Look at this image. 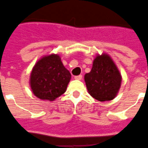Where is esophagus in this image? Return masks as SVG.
<instances>
[{
  "instance_id": "34e87169",
  "label": "esophagus",
  "mask_w": 148,
  "mask_h": 148,
  "mask_svg": "<svg viewBox=\"0 0 148 148\" xmlns=\"http://www.w3.org/2000/svg\"><path fill=\"white\" fill-rule=\"evenodd\" d=\"M74 78H75V79H77V80H81L82 78H83V76H82V75H76V76H75Z\"/></svg>"
}]
</instances>
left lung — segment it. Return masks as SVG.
<instances>
[{
	"instance_id": "8db88e82",
	"label": "left lung",
	"mask_w": 148,
	"mask_h": 148,
	"mask_svg": "<svg viewBox=\"0 0 148 148\" xmlns=\"http://www.w3.org/2000/svg\"><path fill=\"white\" fill-rule=\"evenodd\" d=\"M84 80L88 93L99 102H105L117 96L122 77L110 56L103 53L94 59L92 69L85 74Z\"/></svg>"
}]
</instances>
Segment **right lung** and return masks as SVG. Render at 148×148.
<instances>
[{"mask_svg": "<svg viewBox=\"0 0 148 148\" xmlns=\"http://www.w3.org/2000/svg\"><path fill=\"white\" fill-rule=\"evenodd\" d=\"M70 79L71 74L64 66L61 57L52 53L43 56L35 63L29 84L37 98L52 102L66 91Z\"/></svg>", "mask_w": 148, "mask_h": 148, "instance_id": "add662e5", "label": "right lung"}]
</instances>
